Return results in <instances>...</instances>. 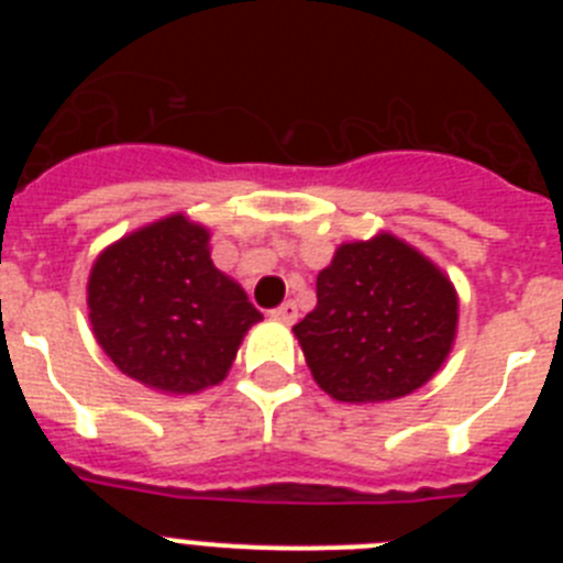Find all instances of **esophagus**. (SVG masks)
<instances>
[{
	"label": "esophagus",
	"mask_w": 563,
	"mask_h": 563,
	"mask_svg": "<svg viewBox=\"0 0 563 563\" xmlns=\"http://www.w3.org/2000/svg\"><path fill=\"white\" fill-rule=\"evenodd\" d=\"M273 318H278V321H285V324H292V321H296V318H298L296 301H285V305H282V307H276V310H273Z\"/></svg>",
	"instance_id": "esophagus-1"
}]
</instances>
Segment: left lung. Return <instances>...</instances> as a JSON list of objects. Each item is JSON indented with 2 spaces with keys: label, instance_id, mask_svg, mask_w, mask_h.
<instances>
[{
  "label": "left lung",
  "instance_id": "8db88e82",
  "mask_svg": "<svg viewBox=\"0 0 563 563\" xmlns=\"http://www.w3.org/2000/svg\"><path fill=\"white\" fill-rule=\"evenodd\" d=\"M318 305L292 327L312 377L346 402L395 400L442 366L456 332L451 282L400 239L338 247Z\"/></svg>",
  "mask_w": 563,
  "mask_h": 563
}]
</instances>
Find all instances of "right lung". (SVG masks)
Instances as JSON below:
<instances>
[{
  "label": "right lung",
  "mask_w": 563,
  "mask_h": 563,
  "mask_svg": "<svg viewBox=\"0 0 563 563\" xmlns=\"http://www.w3.org/2000/svg\"><path fill=\"white\" fill-rule=\"evenodd\" d=\"M89 321L123 375L172 395L220 383L262 312L213 267L208 231L186 217L154 222L101 253Z\"/></svg>",
  "instance_id": "right-lung-1"
}]
</instances>
